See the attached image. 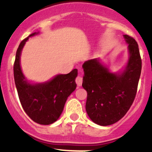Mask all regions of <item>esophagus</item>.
Segmentation results:
<instances>
[{
    "mask_svg": "<svg viewBox=\"0 0 152 152\" xmlns=\"http://www.w3.org/2000/svg\"><path fill=\"white\" fill-rule=\"evenodd\" d=\"M75 82L77 84V85L78 87H80V86L82 85V82H83V78L82 77H80V76H77L75 79Z\"/></svg>",
    "mask_w": 152,
    "mask_h": 152,
    "instance_id": "esophagus-1",
    "label": "esophagus"
}]
</instances>
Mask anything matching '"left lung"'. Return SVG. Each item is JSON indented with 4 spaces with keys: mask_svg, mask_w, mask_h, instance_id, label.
I'll return each instance as SVG.
<instances>
[{
    "mask_svg": "<svg viewBox=\"0 0 152 152\" xmlns=\"http://www.w3.org/2000/svg\"><path fill=\"white\" fill-rule=\"evenodd\" d=\"M129 44V61L121 73H112L99 58L83 64L82 86L88 93L86 111L100 126H110L121 119L135 100L142 71L139 45L132 37L124 35Z\"/></svg>",
    "mask_w": 152,
    "mask_h": 152,
    "instance_id": "8db88e82",
    "label": "left lung"
}]
</instances>
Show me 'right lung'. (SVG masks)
<instances>
[{"instance_id":"1","label":"right lung","mask_w":152,"mask_h":152,"mask_svg":"<svg viewBox=\"0 0 152 152\" xmlns=\"http://www.w3.org/2000/svg\"><path fill=\"white\" fill-rule=\"evenodd\" d=\"M34 33L24 39L19 45L13 65L16 88L21 105L29 117L36 123L49 125L55 123L61 114L69 95L76 89L75 78L77 70L67 75H58L52 80L42 84H30L20 68V55L24 45Z\"/></svg>"}]
</instances>
